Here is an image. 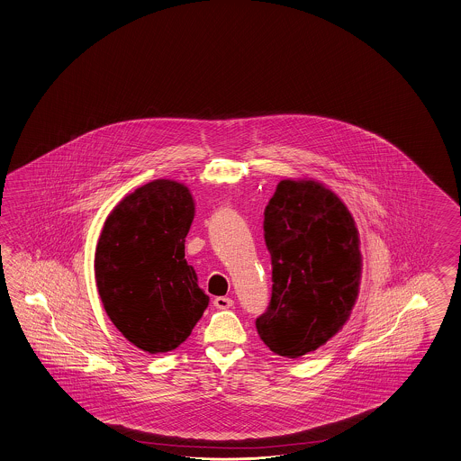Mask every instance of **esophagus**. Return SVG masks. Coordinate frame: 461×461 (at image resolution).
<instances>
[{
  "mask_svg": "<svg viewBox=\"0 0 461 461\" xmlns=\"http://www.w3.org/2000/svg\"><path fill=\"white\" fill-rule=\"evenodd\" d=\"M213 304L216 308H220V310H226V308H231L235 302L231 298H228V296H216L213 300Z\"/></svg>",
  "mask_w": 461,
  "mask_h": 461,
  "instance_id": "obj_1",
  "label": "esophagus"
}]
</instances>
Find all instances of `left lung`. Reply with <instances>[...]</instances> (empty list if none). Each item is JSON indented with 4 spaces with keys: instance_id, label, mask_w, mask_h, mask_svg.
I'll list each match as a JSON object with an SVG mask.
<instances>
[{
    "instance_id": "obj_1",
    "label": "left lung",
    "mask_w": 461,
    "mask_h": 461,
    "mask_svg": "<svg viewBox=\"0 0 461 461\" xmlns=\"http://www.w3.org/2000/svg\"><path fill=\"white\" fill-rule=\"evenodd\" d=\"M265 241L273 293L257 330L273 353L300 358L341 331L358 300V228L325 183L286 178L265 208Z\"/></svg>"
}]
</instances>
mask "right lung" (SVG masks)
Returning <instances> with one entry per match:
<instances>
[{
  "instance_id": "obj_1",
  "label": "right lung",
  "mask_w": 461,
  "mask_h": 461,
  "mask_svg": "<svg viewBox=\"0 0 461 461\" xmlns=\"http://www.w3.org/2000/svg\"><path fill=\"white\" fill-rule=\"evenodd\" d=\"M194 218L190 188L153 180L108 214L95 251V278L113 325L151 355L180 347L208 306L185 259Z\"/></svg>"
}]
</instances>
